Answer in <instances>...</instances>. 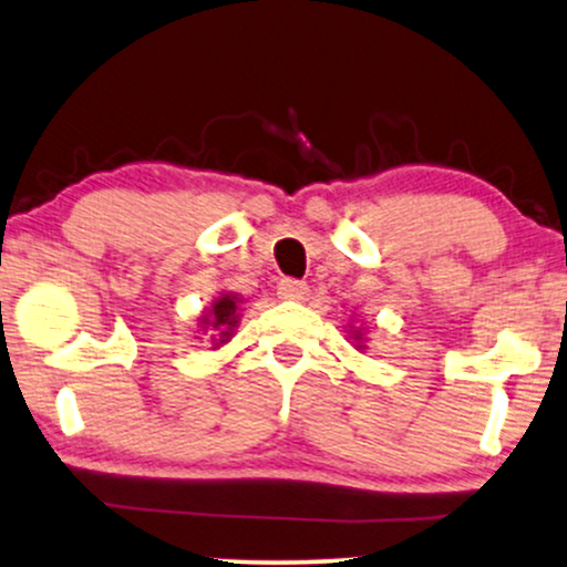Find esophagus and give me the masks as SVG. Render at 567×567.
<instances>
[{
  "mask_svg": "<svg viewBox=\"0 0 567 567\" xmlns=\"http://www.w3.org/2000/svg\"><path fill=\"white\" fill-rule=\"evenodd\" d=\"M278 297H281V299H305V297H308V284L297 281V278H281V284H278Z\"/></svg>",
  "mask_w": 567,
  "mask_h": 567,
  "instance_id": "34e87169",
  "label": "esophagus"
}]
</instances>
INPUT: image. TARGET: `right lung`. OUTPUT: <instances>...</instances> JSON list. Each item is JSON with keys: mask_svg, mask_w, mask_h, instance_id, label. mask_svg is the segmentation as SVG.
<instances>
[{"mask_svg": "<svg viewBox=\"0 0 567 567\" xmlns=\"http://www.w3.org/2000/svg\"><path fill=\"white\" fill-rule=\"evenodd\" d=\"M238 297H230V295H225V297H219L215 305H212V316L206 318L204 316V321H209L212 326H215V329L219 331V342H225V337H230V329L233 326H236V321H238Z\"/></svg>", "mask_w": 567, "mask_h": 567, "instance_id": "right-lung-1", "label": "right lung"}]
</instances>
